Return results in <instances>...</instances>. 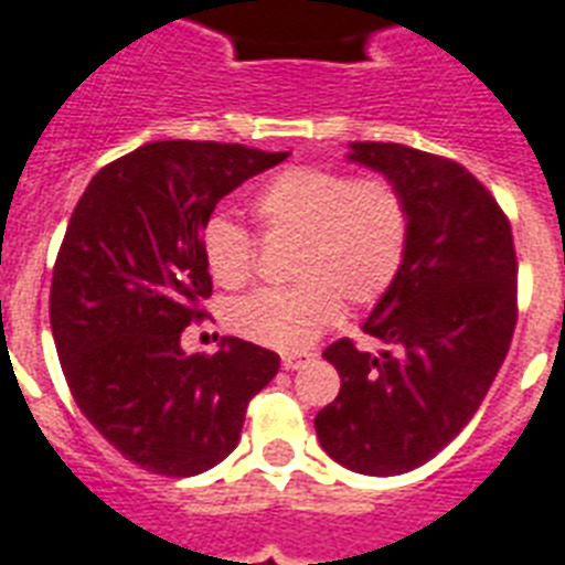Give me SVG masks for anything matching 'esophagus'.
<instances>
[{"mask_svg": "<svg viewBox=\"0 0 565 565\" xmlns=\"http://www.w3.org/2000/svg\"><path fill=\"white\" fill-rule=\"evenodd\" d=\"M310 361H313V354H310V352H287V354H284V358H281L284 370H290V372L305 370V366H308Z\"/></svg>", "mask_w": 565, "mask_h": 565, "instance_id": "34e87169", "label": "esophagus"}]
</instances>
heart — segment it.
Here are the masks:
<instances>
[{"mask_svg": "<svg viewBox=\"0 0 565 565\" xmlns=\"http://www.w3.org/2000/svg\"><path fill=\"white\" fill-rule=\"evenodd\" d=\"M255 216L269 237H292L290 287L243 296L225 326L248 343L299 352L340 317V299L370 308L393 290L413 237L404 190L386 175H358L301 163L278 172L255 195ZM202 257L222 287H239L255 273V239L239 222L211 216L202 228Z\"/></svg>", "mask_w": 565, "mask_h": 565, "instance_id": "heart-1", "label": "heart"}]
</instances>
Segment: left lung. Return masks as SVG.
I'll return each instance as SVG.
<instances>
[{
	"label": "left lung",
	"mask_w": 565,
	"mask_h": 565,
	"mask_svg": "<svg viewBox=\"0 0 565 565\" xmlns=\"http://www.w3.org/2000/svg\"><path fill=\"white\" fill-rule=\"evenodd\" d=\"M349 161L404 190L413 237L363 322L386 349L328 345L340 395L313 425L337 463L390 478L428 463L481 407L516 328V248L499 202L460 163L402 143H352Z\"/></svg>",
	"instance_id": "left-lung-1"
}]
</instances>
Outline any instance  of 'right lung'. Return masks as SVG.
<instances>
[{"mask_svg": "<svg viewBox=\"0 0 565 565\" xmlns=\"http://www.w3.org/2000/svg\"><path fill=\"white\" fill-rule=\"evenodd\" d=\"M290 152L158 140L102 167L75 204L52 269L49 322L70 393L131 463L190 478L237 448L248 402L281 366L225 337L188 354L181 331L207 313L202 228L222 195Z\"/></svg>", "mask_w": 565, "mask_h": 565, "instance_id": "right-lung-1", "label": "right lung"}]
</instances>
